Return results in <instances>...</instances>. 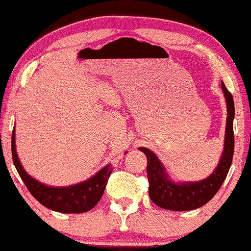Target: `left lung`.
Segmentation results:
<instances>
[{"label": "left lung", "mask_w": 251, "mask_h": 251, "mask_svg": "<svg viewBox=\"0 0 251 251\" xmlns=\"http://www.w3.org/2000/svg\"><path fill=\"white\" fill-rule=\"evenodd\" d=\"M222 89L226 100L228 117H226L225 150L221 161L215 172L208 178L194 183H174L168 178L164 168L152 151L147 148H140L147 156V175L149 181V196L158 207L167 210L187 211L200 208L210 201L216 195L221 185L230 169L234 156V126L232 121L235 116L234 99L231 93L222 82Z\"/></svg>", "instance_id": "left-lung-1"}]
</instances>
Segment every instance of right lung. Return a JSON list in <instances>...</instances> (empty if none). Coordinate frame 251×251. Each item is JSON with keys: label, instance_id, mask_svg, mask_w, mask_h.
I'll return each mask as SVG.
<instances>
[{"label": "right lung", "instance_id": "1", "mask_svg": "<svg viewBox=\"0 0 251 251\" xmlns=\"http://www.w3.org/2000/svg\"><path fill=\"white\" fill-rule=\"evenodd\" d=\"M11 155L13 161L19 173L20 177L25 182L26 189L44 207L58 211V213L78 214L85 213L93 209L99 203L104 193L108 178L113 172V167L109 164L94 177L82 183L66 188L47 187L30 176L23 170L17 154L15 151V130L11 135Z\"/></svg>", "mask_w": 251, "mask_h": 251}]
</instances>
